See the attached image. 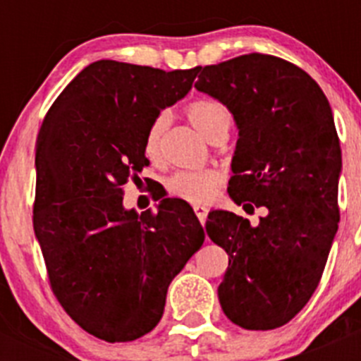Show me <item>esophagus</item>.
I'll return each instance as SVG.
<instances>
[{"label": "esophagus", "mask_w": 361, "mask_h": 361, "mask_svg": "<svg viewBox=\"0 0 361 361\" xmlns=\"http://www.w3.org/2000/svg\"><path fill=\"white\" fill-rule=\"evenodd\" d=\"M193 212H195V215L199 216V220L204 224V222H206V216H208V208L202 206V204H195V206H193Z\"/></svg>", "instance_id": "1"}]
</instances>
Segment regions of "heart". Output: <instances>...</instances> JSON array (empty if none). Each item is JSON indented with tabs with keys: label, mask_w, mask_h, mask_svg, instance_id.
Listing matches in <instances>:
<instances>
[{
	"label": "heart",
	"mask_w": 361,
	"mask_h": 361,
	"mask_svg": "<svg viewBox=\"0 0 361 361\" xmlns=\"http://www.w3.org/2000/svg\"><path fill=\"white\" fill-rule=\"evenodd\" d=\"M190 123L202 133L208 141L219 133L229 132L231 117L224 104L216 99H195L186 108ZM168 126V117L164 114L157 116L149 124L145 137V152L152 161L159 162L162 159L164 133ZM220 184V173L216 170L200 171H178L168 180V191L171 195L184 199L188 202H206L213 197Z\"/></svg>",
	"instance_id": "obj_1"
}]
</instances>
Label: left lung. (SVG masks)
Here are the masks:
<instances>
[{"instance_id": "left-lung-1", "label": "left lung", "mask_w": 361, "mask_h": 361, "mask_svg": "<svg viewBox=\"0 0 361 361\" xmlns=\"http://www.w3.org/2000/svg\"><path fill=\"white\" fill-rule=\"evenodd\" d=\"M195 88L237 123L229 197L266 208L257 226L222 209L208 215L209 238L229 257L220 305L244 329H276L318 288L338 231L342 149L329 101L309 73L267 54L204 66Z\"/></svg>"}]
</instances>
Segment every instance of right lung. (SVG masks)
I'll return each instance as SVG.
<instances>
[{
  "instance_id": "1",
  "label": "right lung",
  "mask_w": 361,
  "mask_h": 361,
  "mask_svg": "<svg viewBox=\"0 0 361 361\" xmlns=\"http://www.w3.org/2000/svg\"><path fill=\"white\" fill-rule=\"evenodd\" d=\"M200 66L164 70L101 59L75 75L36 142L34 233L68 317L104 342H132L159 324L171 280L200 250L190 204L123 206V186L148 166L149 124L191 90Z\"/></svg>"
}]
</instances>
